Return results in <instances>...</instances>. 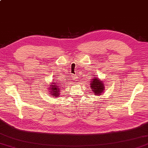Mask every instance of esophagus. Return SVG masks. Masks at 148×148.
<instances>
[{
    "label": "esophagus",
    "instance_id": "esophagus-1",
    "mask_svg": "<svg viewBox=\"0 0 148 148\" xmlns=\"http://www.w3.org/2000/svg\"><path fill=\"white\" fill-rule=\"evenodd\" d=\"M72 77L73 78L74 80H77V76H76V75H72Z\"/></svg>",
    "mask_w": 148,
    "mask_h": 148
}]
</instances>
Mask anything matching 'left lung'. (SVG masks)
<instances>
[{
  "mask_svg": "<svg viewBox=\"0 0 148 148\" xmlns=\"http://www.w3.org/2000/svg\"><path fill=\"white\" fill-rule=\"evenodd\" d=\"M92 79L90 83V87L92 92L94 93L95 95H102L103 91L105 90V85L103 83V81L100 80L97 77H94Z\"/></svg>",
  "mask_w": 148,
  "mask_h": 148,
  "instance_id": "1",
  "label": "left lung"
}]
</instances>
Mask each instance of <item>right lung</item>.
Segmentation results:
<instances>
[{"mask_svg":"<svg viewBox=\"0 0 148 148\" xmlns=\"http://www.w3.org/2000/svg\"><path fill=\"white\" fill-rule=\"evenodd\" d=\"M60 90H62V87L60 84L56 82L55 81H53L51 84H49L48 87V90L49 94H51V96L53 97H58L60 95Z\"/></svg>","mask_w":148,"mask_h":148,"instance_id":"right-lung-1","label":"right lung"}]
</instances>
